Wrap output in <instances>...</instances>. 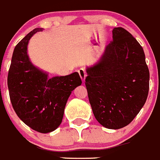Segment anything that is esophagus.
<instances>
[{
	"label": "esophagus",
	"instance_id": "34e87169",
	"mask_svg": "<svg viewBox=\"0 0 160 160\" xmlns=\"http://www.w3.org/2000/svg\"><path fill=\"white\" fill-rule=\"evenodd\" d=\"M78 73H79V75H80V79H81L82 80V83H84L85 79H86V76H87L86 75L85 71L83 69V68H80V69L78 70Z\"/></svg>",
	"mask_w": 160,
	"mask_h": 160
}]
</instances>
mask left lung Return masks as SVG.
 <instances>
[{
    "label": "left lung",
    "mask_w": 160,
    "mask_h": 160,
    "mask_svg": "<svg viewBox=\"0 0 160 160\" xmlns=\"http://www.w3.org/2000/svg\"><path fill=\"white\" fill-rule=\"evenodd\" d=\"M113 41L100 58L86 68L89 102L103 127L118 129L129 125L147 100L149 70L140 43L122 28L112 31Z\"/></svg>",
    "instance_id": "8db88e82"
}]
</instances>
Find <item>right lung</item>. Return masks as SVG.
<instances>
[{"label": "right lung", "instance_id": "add662e5", "mask_svg": "<svg viewBox=\"0 0 160 160\" xmlns=\"http://www.w3.org/2000/svg\"><path fill=\"white\" fill-rule=\"evenodd\" d=\"M42 28H35L16 46L8 75L10 100L18 117L42 133L61 125L68 97L82 81L77 72L49 78L32 64L28 53L29 40Z\"/></svg>", "mask_w": 160, "mask_h": 160}]
</instances>
